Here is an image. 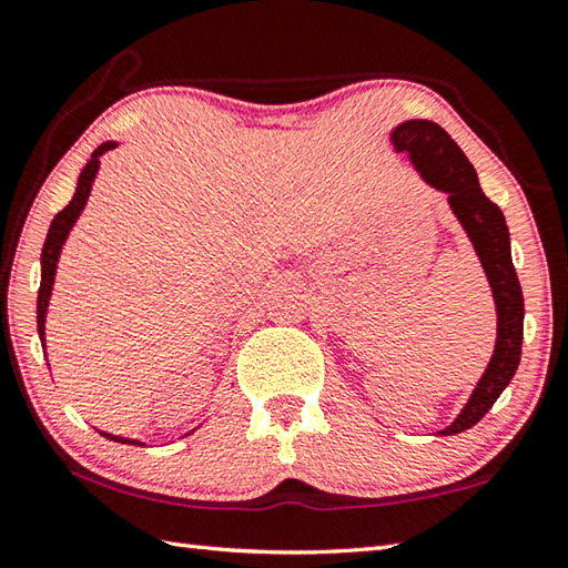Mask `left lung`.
I'll return each mask as SVG.
<instances>
[{
    "label": "left lung",
    "instance_id": "left-lung-1",
    "mask_svg": "<svg viewBox=\"0 0 568 568\" xmlns=\"http://www.w3.org/2000/svg\"><path fill=\"white\" fill-rule=\"evenodd\" d=\"M389 143L397 153H405L412 169L429 189L447 195L449 211L467 233L491 287L494 311H497V339H494L489 365L459 415L437 432V435H459L487 415L511 383L521 359L524 295L511 263L509 229L499 205L484 195L469 159L439 123L427 119L402 121L389 131Z\"/></svg>",
    "mask_w": 568,
    "mask_h": 568
}]
</instances>
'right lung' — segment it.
<instances>
[{
  "mask_svg": "<svg viewBox=\"0 0 568 568\" xmlns=\"http://www.w3.org/2000/svg\"><path fill=\"white\" fill-rule=\"evenodd\" d=\"M119 143L121 141H104L94 153H91V159L84 163V169H81L79 179H77L74 199L69 201V205H67L64 211H59L54 215V221H51V225H49L44 248H41V283H39V295H37V333H39L41 349H44V353H47V313H49L51 291H54L61 251H64V243L69 239L71 229H74V225H77L79 215L84 213V209H87L89 195H91V185H94L97 173L101 169V156L116 149ZM99 435L111 439V442H121V445L146 447V442L131 439V437H121V435H111V432H104V429H99Z\"/></svg>",
  "mask_w": 568,
  "mask_h": 568,
  "instance_id": "1",
  "label": "right lung"
}]
</instances>
